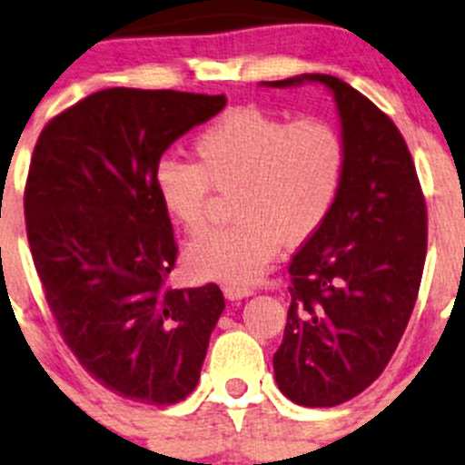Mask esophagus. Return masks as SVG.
Here are the masks:
<instances>
[{
    "label": "esophagus",
    "mask_w": 465,
    "mask_h": 465,
    "mask_svg": "<svg viewBox=\"0 0 465 465\" xmlns=\"http://www.w3.org/2000/svg\"><path fill=\"white\" fill-rule=\"evenodd\" d=\"M223 292H224V297L232 299V302H236V299H245V297H250V294H254V290H252L250 285H242V283H224Z\"/></svg>",
    "instance_id": "34e87169"
}]
</instances>
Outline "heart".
<instances>
[{"label": "heart", "instance_id": "heart-1", "mask_svg": "<svg viewBox=\"0 0 465 465\" xmlns=\"http://www.w3.org/2000/svg\"><path fill=\"white\" fill-rule=\"evenodd\" d=\"M195 162L159 159L154 189L168 218L198 236L209 224L213 191L232 195L236 223L215 229L186 252L200 279L247 283L285 245L315 236L344 186L349 148L322 116H288L238 107L209 124L193 142Z\"/></svg>", "mask_w": 465, "mask_h": 465}]
</instances>
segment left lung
I'll return each instance as SVG.
<instances>
[{"mask_svg": "<svg viewBox=\"0 0 465 465\" xmlns=\"http://www.w3.org/2000/svg\"><path fill=\"white\" fill-rule=\"evenodd\" d=\"M349 148L331 218L290 261V308L274 353L281 391L303 407H335L369 387L391 360L419 297L428 254V206L414 159L391 119L326 74Z\"/></svg>", "mask_w": 465, "mask_h": 465, "instance_id": "left-lung-1", "label": "left lung"}]
</instances>
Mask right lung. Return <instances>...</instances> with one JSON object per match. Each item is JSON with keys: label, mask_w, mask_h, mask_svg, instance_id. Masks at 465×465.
Segmentation results:
<instances>
[{"label": "right lung", "mask_w": 465, "mask_h": 465, "mask_svg": "<svg viewBox=\"0 0 465 465\" xmlns=\"http://www.w3.org/2000/svg\"><path fill=\"white\" fill-rule=\"evenodd\" d=\"M224 105V94L101 89L33 148L26 238L49 311L83 369L130 401H184L224 311L215 283H168L177 242L154 189L163 150Z\"/></svg>", "instance_id": "right-lung-1"}]
</instances>
